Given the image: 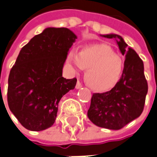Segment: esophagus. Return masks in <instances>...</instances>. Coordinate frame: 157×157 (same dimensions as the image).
Segmentation results:
<instances>
[{
	"mask_svg": "<svg viewBox=\"0 0 157 157\" xmlns=\"http://www.w3.org/2000/svg\"><path fill=\"white\" fill-rule=\"evenodd\" d=\"M82 87V83L80 82H76V85H75V88H76V89H79V88H81V87Z\"/></svg>",
	"mask_w": 157,
	"mask_h": 157,
	"instance_id": "obj_1",
	"label": "esophagus"
}]
</instances>
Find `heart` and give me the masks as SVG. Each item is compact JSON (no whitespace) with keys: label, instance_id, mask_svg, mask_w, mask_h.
Returning a JSON list of instances; mask_svg holds the SVG:
<instances>
[{"label":"heart","instance_id":"obj_1","mask_svg":"<svg viewBox=\"0 0 157 157\" xmlns=\"http://www.w3.org/2000/svg\"><path fill=\"white\" fill-rule=\"evenodd\" d=\"M66 60L74 73L87 69L85 81L92 89L98 92L113 88L123 72L121 57L105 44L88 45L80 52L72 49L68 52Z\"/></svg>","mask_w":157,"mask_h":157}]
</instances>
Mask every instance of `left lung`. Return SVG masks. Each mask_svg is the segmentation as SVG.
Masks as SVG:
<instances>
[{
  "label": "left lung",
  "mask_w": 157,
  "mask_h": 157,
  "mask_svg": "<svg viewBox=\"0 0 157 157\" xmlns=\"http://www.w3.org/2000/svg\"><path fill=\"white\" fill-rule=\"evenodd\" d=\"M102 36L116 39L125 60L122 75L114 87L105 93L93 94L87 117L99 127L119 130L143 113L148 83L143 61L123 38L117 34Z\"/></svg>",
  "instance_id": "8db88e82"
}]
</instances>
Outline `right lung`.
<instances>
[{"mask_svg":"<svg viewBox=\"0 0 157 157\" xmlns=\"http://www.w3.org/2000/svg\"><path fill=\"white\" fill-rule=\"evenodd\" d=\"M76 38L68 28L48 27L20 50L8 77L7 103L25 129L52 126L62 97L75 87L76 78H63V68Z\"/></svg>","mask_w":157,"mask_h":157,"instance_id":"1","label":"right lung"}]
</instances>
